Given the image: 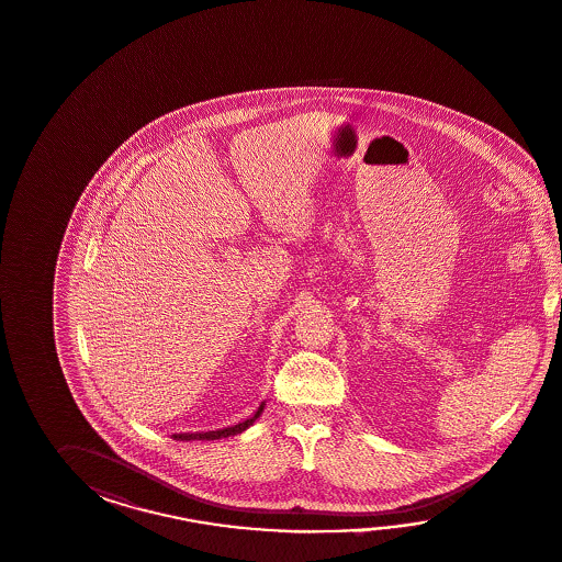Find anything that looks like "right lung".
I'll list each match as a JSON object with an SVG mask.
<instances>
[{
    "mask_svg": "<svg viewBox=\"0 0 562 562\" xmlns=\"http://www.w3.org/2000/svg\"><path fill=\"white\" fill-rule=\"evenodd\" d=\"M262 405L257 408V413L252 415V417L247 418V420H243V423H238V425H233V427H226V429H218V431H209V432H180V435H173V439H178V441H214V439H223V437H231V435H238V432L245 431L248 429L257 418L261 417Z\"/></svg>",
    "mask_w": 562,
    "mask_h": 562,
    "instance_id": "1",
    "label": "right lung"
}]
</instances>
